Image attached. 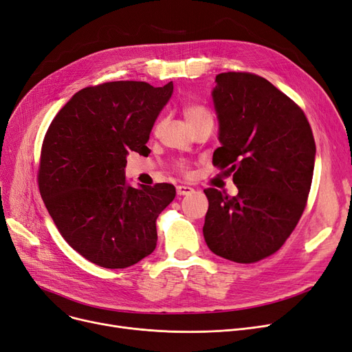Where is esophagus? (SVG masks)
<instances>
[{
    "label": "esophagus",
    "mask_w": 352,
    "mask_h": 352,
    "mask_svg": "<svg viewBox=\"0 0 352 352\" xmlns=\"http://www.w3.org/2000/svg\"><path fill=\"white\" fill-rule=\"evenodd\" d=\"M176 192H177V195H180V196H185V195H190V193L193 192V189H192L190 186L179 185V186H176Z\"/></svg>",
    "instance_id": "1"
}]
</instances>
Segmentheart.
Returning <instances> with one entry per match:
<instances>
[{
    "instance_id": "1",
    "label": "heart",
    "mask_w": 352,
    "mask_h": 352,
    "mask_svg": "<svg viewBox=\"0 0 352 352\" xmlns=\"http://www.w3.org/2000/svg\"><path fill=\"white\" fill-rule=\"evenodd\" d=\"M184 117H185L186 122L189 124L190 129L205 120H212V114H210V112L205 107L196 105V104H189L184 108ZM176 170L182 175H188L189 164L186 162H177Z\"/></svg>"
}]
</instances>
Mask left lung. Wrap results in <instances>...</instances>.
<instances>
[{
  "mask_svg": "<svg viewBox=\"0 0 352 352\" xmlns=\"http://www.w3.org/2000/svg\"><path fill=\"white\" fill-rule=\"evenodd\" d=\"M221 147L212 163L232 173L235 196L205 189L204 236L235 263H256L282 247L303 214L312 185L315 138L302 108L254 74L215 78Z\"/></svg>",
  "mask_w": 352,
  "mask_h": 352,
  "instance_id": "left-lung-1",
  "label": "left lung"
}]
</instances>
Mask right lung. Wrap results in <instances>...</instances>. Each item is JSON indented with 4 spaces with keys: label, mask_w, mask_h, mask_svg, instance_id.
<instances>
[{
    "label": "right lung",
    "mask_w": 352,
    "mask_h": 352,
    "mask_svg": "<svg viewBox=\"0 0 352 352\" xmlns=\"http://www.w3.org/2000/svg\"><path fill=\"white\" fill-rule=\"evenodd\" d=\"M173 83L117 80L76 92L46 131L38 189L65 241L105 269H125L157 244L156 219L170 204V184L133 188L130 151L148 148L150 131L170 100Z\"/></svg>",
    "instance_id": "obj_1"
}]
</instances>
